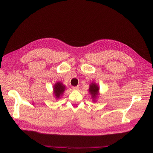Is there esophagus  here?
<instances>
[{
    "label": "esophagus",
    "instance_id": "obj_1",
    "mask_svg": "<svg viewBox=\"0 0 153 153\" xmlns=\"http://www.w3.org/2000/svg\"><path fill=\"white\" fill-rule=\"evenodd\" d=\"M72 89L73 90H79V86H73V87H72Z\"/></svg>",
    "mask_w": 153,
    "mask_h": 153
}]
</instances>
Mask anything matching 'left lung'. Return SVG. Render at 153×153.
<instances>
[{"instance_id":"1","label":"left lung","mask_w":153,"mask_h":153,"mask_svg":"<svg viewBox=\"0 0 153 153\" xmlns=\"http://www.w3.org/2000/svg\"><path fill=\"white\" fill-rule=\"evenodd\" d=\"M99 91V87L95 84H92L90 85L89 92H90L91 95H92V98H95L96 97V96H97V94H98Z\"/></svg>"}]
</instances>
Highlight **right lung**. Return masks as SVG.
<instances>
[{
  "label": "right lung",
  "instance_id": "add662e5",
  "mask_svg": "<svg viewBox=\"0 0 153 153\" xmlns=\"http://www.w3.org/2000/svg\"><path fill=\"white\" fill-rule=\"evenodd\" d=\"M65 87L60 82H57L54 86V93L56 98H59L60 95L63 94Z\"/></svg>",
  "mask_w": 153,
  "mask_h": 153
}]
</instances>
